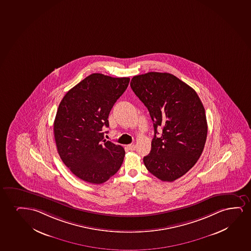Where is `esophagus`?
<instances>
[{
	"mask_svg": "<svg viewBox=\"0 0 251 251\" xmlns=\"http://www.w3.org/2000/svg\"><path fill=\"white\" fill-rule=\"evenodd\" d=\"M127 147L128 148V150L134 151L136 147H135V145H134V144H130V145H127Z\"/></svg>",
	"mask_w": 251,
	"mask_h": 251,
	"instance_id": "34e87169",
	"label": "esophagus"
}]
</instances>
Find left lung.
Masks as SVG:
<instances>
[{"label":"left lung","instance_id":"obj_1","mask_svg":"<svg viewBox=\"0 0 251 251\" xmlns=\"http://www.w3.org/2000/svg\"><path fill=\"white\" fill-rule=\"evenodd\" d=\"M130 86L148 109L154 127L145 166L163 181L179 179L195 165L205 145L208 126L199 95L170 73L135 75ZM157 127L163 128L161 137H157Z\"/></svg>","mask_w":251,"mask_h":251}]
</instances>
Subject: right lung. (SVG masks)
<instances>
[{
    "label": "right lung",
    "mask_w": 251,
    "mask_h": 251,
    "mask_svg": "<svg viewBox=\"0 0 251 251\" xmlns=\"http://www.w3.org/2000/svg\"><path fill=\"white\" fill-rule=\"evenodd\" d=\"M129 80L94 73L70 89L59 104L53 124L58 153L86 182H105L124 162V147L104 140L102 131L109 127L111 108Z\"/></svg>",
    "instance_id": "right-lung-1"
}]
</instances>
